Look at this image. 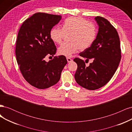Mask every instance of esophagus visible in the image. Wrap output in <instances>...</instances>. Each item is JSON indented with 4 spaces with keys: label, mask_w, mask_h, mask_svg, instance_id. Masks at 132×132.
Returning <instances> with one entry per match:
<instances>
[{
    "label": "esophagus",
    "mask_w": 132,
    "mask_h": 132,
    "mask_svg": "<svg viewBox=\"0 0 132 132\" xmlns=\"http://www.w3.org/2000/svg\"><path fill=\"white\" fill-rule=\"evenodd\" d=\"M67 61L68 63H70V62L73 61V59L70 58H69V57H67Z\"/></svg>",
    "instance_id": "1"
}]
</instances>
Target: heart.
Wrapping results in <instances>:
<instances>
[{
  "instance_id": "1",
  "label": "heart",
  "mask_w": 132,
  "mask_h": 132,
  "mask_svg": "<svg viewBox=\"0 0 132 132\" xmlns=\"http://www.w3.org/2000/svg\"><path fill=\"white\" fill-rule=\"evenodd\" d=\"M65 34L69 35L70 41L63 43L58 48V53L70 57L80 49L81 51L89 48L93 43L96 30L93 22H88L81 17L67 18L63 23V28L55 26L50 31V37L54 42L60 44Z\"/></svg>"
}]
</instances>
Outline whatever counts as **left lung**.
<instances>
[{"instance_id": "1", "label": "left lung", "mask_w": 132, "mask_h": 132, "mask_svg": "<svg viewBox=\"0 0 132 132\" xmlns=\"http://www.w3.org/2000/svg\"><path fill=\"white\" fill-rule=\"evenodd\" d=\"M99 26L96 38L92 45L79 53V55L93 59L89 67L83 60L74 59L78 68L74 75L79 85L94 90L105 85L112 78L121 58L120 40L116 29L107 19L95 18Z\"/></svg>"}]
</instances>
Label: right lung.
<instances>
[{
    "label": "right lung",
    "instance_id": "add662e5",
    "mask_svg": "<svg viewBox=\"0 0 132 132\" xmlns=\"http://www.w3.org/2000/svg\"><path fill=\"white\" fill-rule=\"evenodd\" d=\"M61 19V15L35 13L22 23L19 31L15 54L20 70L30 85L39 89L57 84L67 64L64 55L55 56L48 62L45 59L56 53L50 31Z\"/></svg>",
    "mask_w": 132,
    "mask_h": 132
}]
</instances>
